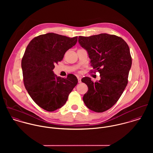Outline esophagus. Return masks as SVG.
I'll list each match as a JSON object with an SVG mask.
<instances>
[{"label": "esophagus", "instance_id": "34e87169", "mask_svg": "<svg viewBox=\"0 0 153 153\" xmlns=\"http://www.w3.org/2000/svg\"><path fill=\"white\" fill-rule=\"evenodd\" d=\"M78 83L81 82V78L80 77H78Z\"/></svg>", "mask_w": 153, "mask_h": 153}]
</instances>
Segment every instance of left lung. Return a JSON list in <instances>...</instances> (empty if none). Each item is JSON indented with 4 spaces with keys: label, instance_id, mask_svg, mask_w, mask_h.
<instances>
[{
    "label": "left lung",
    "instance_id": "left-lung-1",
    "mask_svg": "<svg viewBox=\"0 0 153 153\" xmlns=\"http://www.w3.org/2000/svg\"><path fill=\"white\" fill-rule=\"evenodd\" d=\"M78 42L87 50L91 65L101 76L95 82L89 77L81 79L88 87L83 101L89 109L104 112L118 101L128 84L132 65L130 48L121 38L107 33L80 36Z\"/></svg>",
    "mask_w": 153,
    "mask_h": 153
}]
</instances>
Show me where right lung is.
<instances>
[{"label":"right lung","instance_id":"obj_1","mask_svg":"<svg viewBox=\"0 0 153 153\" xmlns=\"http://www.w3.org/2000/svg\"><path fill=\"white\" fill-rule=\"evenodd\" d=\"M77 39L48 33L34 38L26 49L21 63L25 87L34 102L47 111L61 108L78 84L74 75L64 78L53 71Z\"/></svg>","mask_w":153,"mask_h":153}]
</instances>
